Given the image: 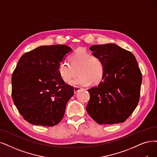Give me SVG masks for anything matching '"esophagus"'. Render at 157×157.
Wrapping results in <instances>:
<instances>
[{
  "label": "esophagus",
  "instance_id": "obj_1",
  "mask_svg": "<svg viewBox=\"0 0 157 157\" xmlns=\"http://www.w3.org/2000/svg\"><path fill=\"white\" fill-rule=\"evenodd\" d=\"M82 89V88H80V87H79V86H74V93H75H75H77V92H78V91L81 90Z\"/></svg>",
  "mask_w": 157,
  "mask_h": 157
}]
</instances>
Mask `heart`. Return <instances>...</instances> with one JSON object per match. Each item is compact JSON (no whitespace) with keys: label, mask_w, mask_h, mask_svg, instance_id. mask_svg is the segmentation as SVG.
<instances>
[{"label":"heart","mask_w":157,"mask_h":157,"mask_svg":"<svg viewBox=\"0 0 157 157\" xmlns=\"http://www.w3.org/2000/svg\"><path fill=\"white\" fill-rule=\"evenodd\" d=\"M69 60L70 63L63 61L58 68V72L64 82L69 83L77 75V72L79 75L71 83L72 85L87 86L92 82L98 83L101 80L104 65L100 57L79 48L71 55Z\"/></svg>","instance_id":"obj_1"}]
</instances>
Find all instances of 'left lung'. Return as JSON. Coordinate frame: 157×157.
Instances as JSON below:
<instances>
[{
	"label": "left lung",
	"mask_w": 157,
	"mask_h": 157,
	"mask_svg": "<svg viewBox=\"0 0 157 157\" xmlns=\"http://www.w3.org/2000/svg\"><path fill=\"white\" fill-rule=\"evenodd\" d=\"M89 50L104 65L102 81L90 89L86 109L100 125L125 121L136 107L142 76L135 56L113 43L93 45Z\"/></svg>",
	"instance_id": "left-lung-1"
}]
</instances>
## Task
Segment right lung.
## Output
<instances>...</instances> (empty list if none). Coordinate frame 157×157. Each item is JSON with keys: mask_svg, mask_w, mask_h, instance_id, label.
<instances>
[{"mask_svg": "<svg viewBox=\"0 0 157 157\" xmlns=\"http://www.w3.org/2000/svg\"><path fill=\"white\" fill-rule=\"evenodd\" d=\"M72 51L64 44L40 46L20 58L11 78L12 99L28 122L51 127L62 120L74 89L58 68Z\"/></svg>", "mask_w": 157, "mask_h": 157, "instance_id": "1", "label": "right lung"}]
</instances>
